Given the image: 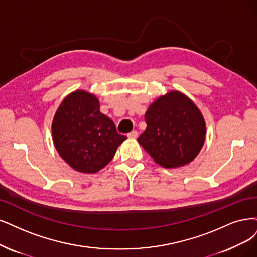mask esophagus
<instances>
[{
	"label": "esophagus",
	"mask_w": 257,
	"mask_h": 257,
	"mask_svg": "<svg viewBox=\"0 0 257 257\" xmlns=\"http://www.w3.org/2000/svg\"><path fill=\"white\" fill-rule=\"evenodd\" d=\"M138 131L137 130H134V131H131V132H129V134L127 135V137L129 138V139H136V138H138Z\"/></svg>",
	"instance_id": "34e87169"
}]
</instances>
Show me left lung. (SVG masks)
Segmentation results:
<instances>
[{"label": "left lung", "instance_id": "1", "mask_svg": "<svg viewBox=\"0 0 257 257\" xmlns=\"http://www.w3.org/2000/svg\"><path fill=\"white\" fill-rule=\"evenodd\" d=\"M147 127L138 141L165 168L184 166L203 147L206 125L200 110L185 94L170 91L157 98L145 113Z\"/></svg>", "mask_w": 257, "mask_h": 257}]
</instances>
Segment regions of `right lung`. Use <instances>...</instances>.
Instances as JSON below:
<instances>
[{"label": "right lung", "instance_id": "1", "mask_svg": "<svg viewBox=\"0 0 257 257\" xmlns=\"http://www.w3.org/2000/svg\"><path fill=\"white\" fill-rule=\"evenodd\" d=\"M52 134L59 156L76 172L95 174L108 165L127 139L99 110L94 94L76 90L57 109Z\"/></svg>", "mask_w": 257, "mask_h": 257}]
</instances>
